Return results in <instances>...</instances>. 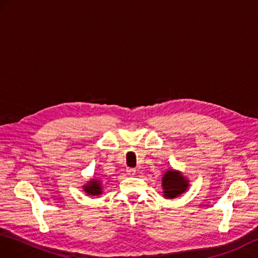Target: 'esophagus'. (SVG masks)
I'll list each match as a JSON object with an SVG mask.
<instances>
[{
  "instance_id": "1",
  "label": "esophagus",
  "mask_w": 258,
  "mask_h": 258,
  "mask_svg": "<svg viewBox=\"0 0 258 258\" xmlns=\"http://www.w3.org/2000/svg\"><path fill=\"white\" fill-rule=\"evenodd\" d=\"M127 174L130 175V176H134L136 174V168H127Z\"/></svg>"
}]
</instances>
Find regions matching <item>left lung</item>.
<instances>
[{
  "instance_id": "8db88e82",
  "label": "left lung",
  "mask_w": 258,
  "mask_h": 258,
  "mask_svg": "<svg viewBox=\"0 0 258 258\" xmlns=\"http://www.w3.org/2000/svg\"><path fill=\"white\" fill-rule=\"evenodd\" d=\"M189 183V179L184 176L181 172L173 168L167 169L162 177L163 197L166 199H174L180 196L181 194L187 191Z\"/></svg>"
}]
</instances>
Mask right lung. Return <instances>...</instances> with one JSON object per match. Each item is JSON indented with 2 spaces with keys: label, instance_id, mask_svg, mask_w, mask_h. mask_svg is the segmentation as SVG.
<instances>
[{
  "label": "right lung",
  "instance_id": "right-lung-1",
  "mask_svg": "<svg viewBox=\"0 0 258 258\" xmlns=\"http://www.w3.org/2000/svg\"><path fill=\"white\" fill-rule=\"evenodd\" d=\"M83 191L87 196H99L103 194V181L99 178H92L83 185Z\"/></svg>",
  "mask_w": 258,
  "mask_h": 258
}]
</instances>
